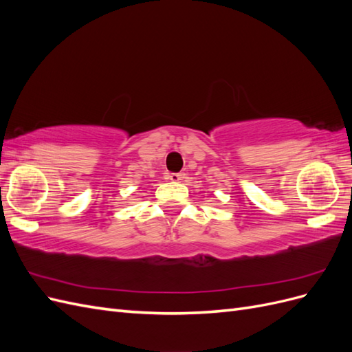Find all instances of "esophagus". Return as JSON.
<instances>
[{
	"label": "esophagus",
	"instance_id": "1",
	"mask_svg": "<svg viewBox=\"0 0 352 352\" xmlns=\"http://www.w3.org/2000/svg\"><path fill=\"white\" fill-rule=\"evenodd\" d=\"M184 177H185V175H184V173H172V175L168 176V179L172 180L173 184H179V182H182Z\"/></svg>",
	"mask_w": 352,
	"mask_h": 352
}]
</instances>
